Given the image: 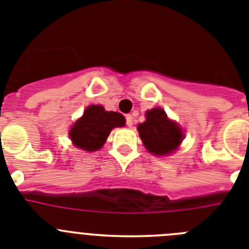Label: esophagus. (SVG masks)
Segmentation results:
<instances>
[{
    "mask_svg": "<svg viewBox=\"0 0 249 249\" xmlns=\"http://www.w3.org/2000/svg\"><path fill=\"white\" fill-rule=\"evenodd\" d=\"M126 124L128 127L133 126V116L132 114H127L126 116Z\"/></svg>",
    "mask_w": 249,
    "mask_h": 249,
    "instance_id": "obj_1",
    "label": "esophagus"
}]
</instances>
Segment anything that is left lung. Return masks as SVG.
<instances>
[{
    "mask_svg": "<svg viewBox=\"0 0 249 249\" xmlns=\"http://www.w3.org/2000/svg\"><path fill=\"white\" fill-rule=\"evenodd\" d=\"M137 129L146 149L155 156L171 155L184 138L178 123L169 120L160 107L147 111L146 121L140 123Z\"/></svg>",
    "mask_w": 249,
    "mask_h": 249,
    "instance_id": "left-lung-1",
    "label": "left lung"
}]
</instances>
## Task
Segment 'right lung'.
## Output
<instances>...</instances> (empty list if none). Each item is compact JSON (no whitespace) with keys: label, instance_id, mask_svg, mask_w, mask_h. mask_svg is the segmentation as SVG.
I'll return each instance as SVG.
<instances>
[{"label":"right lung","instance_id":"obj_1","mask_svg":"<svg viewBox=\"0 0 249 249\" xmlns=\"http://www.w3.org/2000/svg\"><path fill=\"white\" fill-rule=\"evenodd\" d=\"M126 120L118 112L106 111L103 106L91 105L70 129V138L77 148L93 152L102 148L114 127H123Z\"/></svg>","mask_w":249,"mask_h":249}]
</instances>
